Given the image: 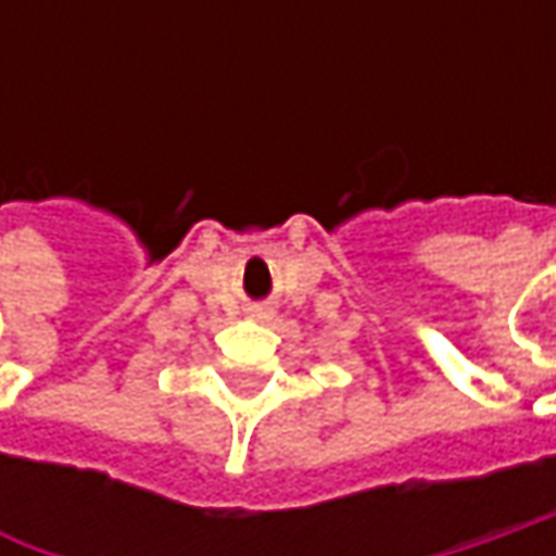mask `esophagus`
<instances>
[{"label": "esophagus", "instance_id": "34e87169", "mask_svg": "<svg viewBox=\"0 0 556 556\" xmlns=\"http://www.w3.org/2000/svg\"><path fill=\"white\" fill-rule=\"evenodd\" d=\"M253 315H256V318H268V315H271V309H268V306H253Z\"/></svg>", "mask_w": 556, "mask_h": 556}]
</instances>
